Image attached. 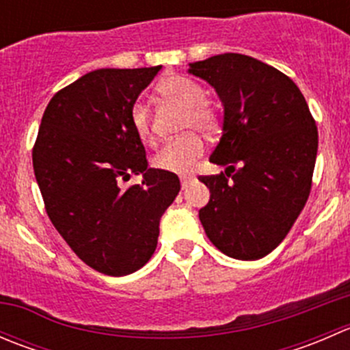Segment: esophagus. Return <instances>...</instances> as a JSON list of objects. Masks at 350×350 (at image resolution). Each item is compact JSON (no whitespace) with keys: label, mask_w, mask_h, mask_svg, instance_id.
Wrapping results in <instances>:
<instances>
[{"label":"esophagus","mask_w":350,"mask_h":350,"mask_svg":"<svg viewBox=\"0 0 350 350\" xmlns=\"http://www.w3.org/2000/svg\"><path fill=\"white\" fill-rule=\"evenodd\" d=\"M193 183V178H188V176H183L181 178V188L186 189Z\"/></svg>","instance_id":"obj_1"}]
</instances>
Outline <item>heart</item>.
<instances>
[{
    "mask_svg": "<svg viewBox=\"0 0 350 350\" xmlns=\"http://www.w3.org/2000/svg\"><path fill=\"white\" fill-rule=\"evenodd\" d=\"M159 93L167 100L174 101L176 105L185 108V120H183V130L198 129L203 133H211L217 129V111L204 100V90L200 83L189 79L186 76H171L165 77L159 84ZM130 123L142 142L152 140V130H150V115L149 108L142 101H137L130 109ZM204 146L201 137L196 132H189L179 139L164 144L154 155V167L161 171L176 172V174H186L198 157L203 154Z\"/></svg>",
    "mask_w": 350,
    "mask_h": 350,
    "instance_id": "1",
    "label": "heart"
}]
</instances>
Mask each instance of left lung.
<instances>
[{
	"instance_id": "8db88e82",
	"label": "left lung",
	"mask_w": 350,
	"mask_h": 350,
	"mask_svg": "<svg viewBox=\"0 0 350 350\" xmlns=\"http://www.w3.org/2000/svg\"><path fill=\"white\" fill-rule=\"evenodd\" d=\"M224 107L221 137L210 162L225 174L200 181L210 201L200 210L204 234L241 260L273 252L301 213L319 150V132L301 91L281 70L242 54L191 62Z\"/></svg>"
}]
</instances>
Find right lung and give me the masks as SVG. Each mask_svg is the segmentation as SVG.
Masks as SVG:
<instances>
[{
    "label": "right lung",
    "instance_id": "add662e5",
    "mask_svg": "<svg viewBox=\"0 0 350 350\" xmlns=\"http://www.w3.org/2000/svg\"><path fill=\"white\" fill-rule=\"evenodd\" d=\"M162 66L96 69L54 94L42 116L33 171L47 215L81 260L126 276L157 247L178 176L149 167L130 109ZM143 174L140 185L121 181Z\"/></svg>",
    "mask_w": 350,
    "mask_h": 350
}]
</instances>
